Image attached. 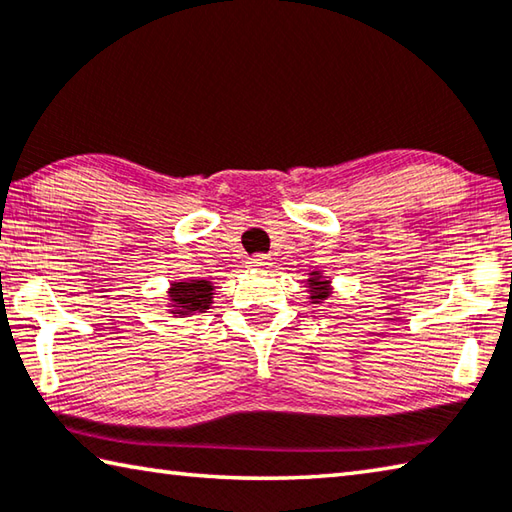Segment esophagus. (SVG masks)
Returning <instances> with one entry per match:
<instances>
[{
    "instance_id": "1",
    "label": "esophagus",
    "mask_w": 512,
    "mask_h": 512,
    "mask_svg": "<svg viewBox=\"0 0 512 512\" xmlns=\"http://www.w3.org/2000/svg\"><path fill=\"white\" fill-rule=\"evenodd\" d=\"M250 268H268L271 266V257L268 255H255V257H250Z\"/></svg>"
}]
</instances>
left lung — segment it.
I'll use <instances>...</instances> for the list:
<instances>
[{
    "instance_id": "left-lung-1",
    "label": "left lung",
    "mask_w": 512,
    "mask_h": 512,
    "mask_svg": "<svg viewBox=\"0 0 512 512\" xmlns=\"http://www.w3.org/2000/svg\"><path fill=\"white\" fill-rule=\"evenodd\" d=\"M331 280L324 273L320 271H313L309 273V280H306V293H309V302L311 304H320L327 300L331 295Z\"/></svg>"
}]
</instances>
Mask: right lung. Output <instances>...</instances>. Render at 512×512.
<instances>
[{
    "instance_id": "1",
    "label": "right lung",
    "mask_w": 512,
    "mask_h": 512,
    "mask_svg": "<svg viewBox=\"0 0 512 512\" xmlns=\"http://www.w3.org/2000/svg\"><path fill=\"white\" fill-rule=\"evenodd\" d=\"M167 313L174 318H190V315L206 313L215 300V284L210 280H181L167 288Z\"/></svg>"
}]
</instances>
